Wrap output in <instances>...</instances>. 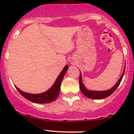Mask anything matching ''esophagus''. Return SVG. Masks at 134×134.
Listing matches in <instances>:
<instances>
[{
  "mask_svg": "<svg viewBox=\"0 0 134 134\" xmlns=\"http://www.w3.org/2000/svg\"><path fill=\"white\" fill-rule=\"evenodd\" d=\"M70 63H71L72 65H75L76 63L75 59L74 58H71V59H70Z\"/></svg>",
  "mask_w": 134,
  "mask_h": 134,
  "instance_id": "obj_1",
  "label": "esophagus"
}]
</instances>
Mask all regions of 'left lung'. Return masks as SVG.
Here are the masks:
<instances>
[{"label": "left lung", "instance_id": "left-lung-1", "mask_svg": "<svg viewBox=\"0 0 134 134\" xmlns=\"http://www.w3.org/2000/svg\"><path fill=\"white\" fill-rule=\"evenodd\" d=\"M125 68L124 69L123 72H122V75L120 77L119 80H118V82L116 83V84L113 86V87H111V89H109L108 90H106V91H92V90H89L85 87V86L83 85V82H82V74H81L80 71V79H79V83H80V89L82 93L84 94L86 97H87V98H91V99H102V98H106V97H109V95L112 94L118 87V86H119L120 83H121V80L122 79V77H123L124 74H125Z\"/></svg>", "mask_w": 134, "mask_h": 134}]
</instances>
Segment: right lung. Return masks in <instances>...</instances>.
I'll list each match as a JSON object with an SVG mask.
<instances>
[{
	"instance_id": "right-lung-1",
	"label": "right lung",
	"mask_w": 134,
	"mask_h": 134,
	"mask_svg": "<svg viewBox=\"0 0 134 134\" xmlns=\"http://www.w3.org/2000/svg\"><path fill=\"white\" fill-rule=\"evenodd\" d=\"M68 65H66L58 76V78H56L54 83L52 85V86L49 90H47L45 92L39 93V94H31V93H26L21 91L17 86H15V87L21 95L23 96L25 98L31 101V102L39 104L50 103V102L55 100L57 98L59 93V91H60L61 83H62L63 76L65 75V72L68 69Z\"/></svg>"
}]
</instances>
